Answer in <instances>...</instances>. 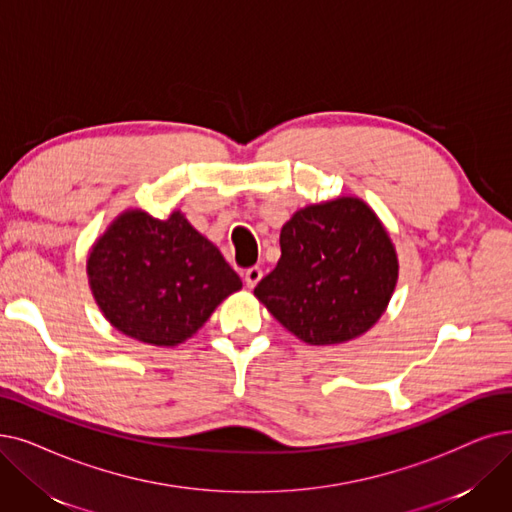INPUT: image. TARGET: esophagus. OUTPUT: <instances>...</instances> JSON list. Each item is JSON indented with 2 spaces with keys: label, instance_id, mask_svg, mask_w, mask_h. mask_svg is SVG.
Here are the masks:
<instances>
[{
  "label": "esophagus",
  "instance_id": "esophagus-1",
  "mask_svg": "<svg viewBox=\"0 0 512 512\" xmlns=\"http://www.w3.org/2000/svg\"><path fill=\"white\" fill-rule=\"evenodd\" d=\"M243 279H245V285H248V288H254V285L262 279V269L260 267H250L248 271L243 273Z\"/></svg>",
  "mask_w": 512,
  "mask_h": 512
}]
</instances>
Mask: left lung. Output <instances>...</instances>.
Instances as JSON below:
<instances>
[{
    "label": "left lung",
    "mask_w": 512,
    "mask_h": 512,
    "mask_svg": "<svg viewBox=\"0 0 512 512\" xmlns=\"http://www.w3.org/2000/svg\"><path fill=\"white\" fill-rule=\"evenodd\" d=\"M281 258L254 294L309 344L361 336L380 319L397 283V256L376 214L340 197L296 212L283 224Z\"/></svg>",
    "instance_id": "8db88e82"
}]
</instances>
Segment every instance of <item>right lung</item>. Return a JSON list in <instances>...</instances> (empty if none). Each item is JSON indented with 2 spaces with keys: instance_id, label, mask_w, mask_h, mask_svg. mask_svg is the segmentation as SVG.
Instances as JSON below:
<instances>
[{
  "instance_id": "obj_1",
  "label": "right lung",
  "mask_w": 512,
  "mask_h": 512,
  "mask_svg": "<svg viewBox=\"0 0 512 512\" xmlns=\"http://www.w3.org/2000/svg\"><path fill=\"white\" fill-rule=\"evenodd\" d=\"M94 298L119 332L174 346L193 336L216 306L241 288L216 245L174 212L155 220L126 212L88 258Z\"/></svg>"
}]
</instances>
